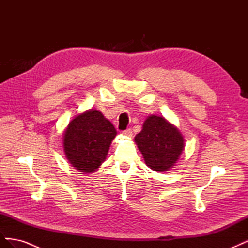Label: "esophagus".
I'll return each instance as SVG.
<instances>
[{"label":"esophagus","mask_w":248,"mask_h":248,"mask_svg":"<svg viewBox=\"0 0 248 248\" xmlns=\"http://www.w3.org/2000/svg\"><path fill=\"white\" fill-rule=\"evenodd\" d=\"M122 134L126 137H132V131H131V129H126V130L122 131Z\"/></svg>","instance_id":"1"}]
</instances>
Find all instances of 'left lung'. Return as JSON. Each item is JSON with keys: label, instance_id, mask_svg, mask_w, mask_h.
<instances>
[{"label": "left lung", "instance_id": "8db88e82", "mask_svg": "<svg viewBox=\"0 0 248 248\" xmlns=\"http://www.w3.org/2000/svg\"><path fill=\"white\" fill-rule=\"evenodd\" d=\"M134 141L147 166L155 171H168L184 150V139L177 127L163 117L149 116Z\"/></svg>", "mask_w": 248, "mask_h": 248}]
</instances>
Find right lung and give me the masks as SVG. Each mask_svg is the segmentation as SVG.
<instances>
[{
    "instance_id": "right-lung-1",
    "label": "right lung",
    "mask_w": 248,
    "mask_h": 248,
    "mask_svg": "<svg viewBox=\"0 0 248 248\" xmlns=\"http://www.w3.org/2000/svg\"><path fill=\"white\" fill-rule=\"evenodd\" d=\"M117 131L99 110L74 117L63 134V148L71 166L80 172H94L107 158Z\"/></svg>"
}]
</instances>
